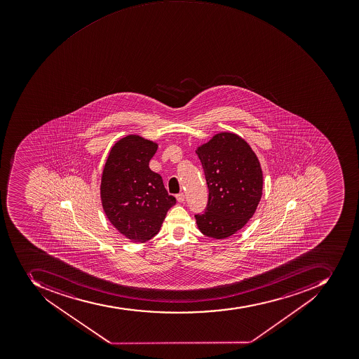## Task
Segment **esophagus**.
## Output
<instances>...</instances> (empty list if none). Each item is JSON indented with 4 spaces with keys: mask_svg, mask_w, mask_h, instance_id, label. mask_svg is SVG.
I'll list each match as a JSON object with an SVG mask.
<instances>
[{
    "mask_svg": "<svg viewBox=\"0 0 359 359\" xmlns=\"http://www.w3.org/2000/svg\"><path fill=\"white\" fill-rule=\"evenodd\" d=\"M175 198H177V201H178V203H184V194H179V195L175 196Z\"/></svg>",
    "mask_w": 359,
    "mask_h": 359,
    "instance_id": "esophagus-1",
    "label": "esophagus"
}]
</instances>
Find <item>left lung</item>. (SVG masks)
<instances>
[{"instance_id":"1","label":"left lung","mask_w":359,"mask_h":359,"mask_svg":"<svg viewBox=\"0 0 359 359\" xmlns=\"http://www.w3.org/2000/svg\"><path fill=\"white\" fill-rule=\"evenodd\" d=\"M196 153L209 189L206 210L196 215V222L203 235L227 238L248 224L259 206L261 164L250 144L231 132L215 134Z\"/></svg>"}]
</instances>
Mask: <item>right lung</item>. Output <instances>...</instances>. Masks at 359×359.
I'll return each mask as SVG.
<instances>
[{"label":"right lung","instance_id":"right-lung-1","mask_svg":"<svg viewBox=\"0 0 359 359\" xmlns=\"http://www.w3.org/2000/svg\"><path fill=\"white\" fill-rule=\"evenodd\" d=\"M158 143L130 134L117 141L104 165L100 199L106 217L118 233L132 242L156 236L175 205L161 175L149 167Z\"/></svg>","mask_w":359,"mask_h":359}]
</instances>
